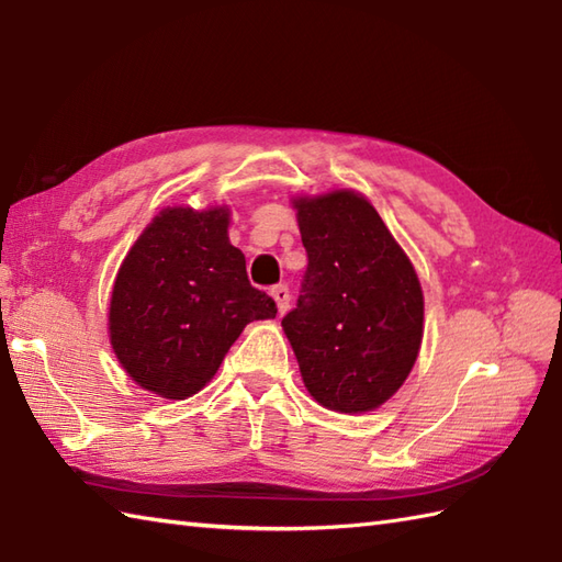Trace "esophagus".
Wrapping results in <instances>:
<instances>
[{"label": "esophagus", "mask_w": 562, "mask_h": 562, "mask_svg": "<svg viewBox=\"0 0 562 562\" xmlns=\"http://www.w3.org/2000/svg\"><path fill=\"white\" fill-rule=\"evenodd\" d=\"M270 294H272L274 304H278V312L280 314L288 312V308H290V290H288V284H274V288L270 290Z\"/></svg>", "instance_id": "esophagus-1"}]
</instances>
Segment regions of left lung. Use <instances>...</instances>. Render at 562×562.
I'll return each mask as SVG.
<instances>
[{
    "label": "left lung",
    "instance_id": "obj_1",
    "mask_svg": "<svg viewBox=\"0 0 562 562\" xmlns=\"http://www.w3.org/2000/svg\"><path fill=\"white\" fill-rule=\"evenodd\" d=\"M308 256L282 330L306 391L336 413H369L408 379L425 300L411 258L362 193L292 198Z\"/></svg>",
    "mask_w": 562,
    "mask_h": 562
}]
</instances>
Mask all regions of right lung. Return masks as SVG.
I'll return each instance as SVG.
<instances>
[{
  "label": "right lung",
  "instance_id": "add662e5",
  "mask_svg": "<svg viewBox=\"0 0 562 562\" xmlns=\"http://www.w3.org/2000/svg\"><path fill=\"white\" fill-rule=\"evenodd\" d=\"M229 217L226 205L166 207L117 268L113 352L137 386L166 401L205 389L250 321L278 314L272 296L250 288Z\"/></svg>",
  "mask_w": 562,
  "mask_h": 562
}]
</instances>
